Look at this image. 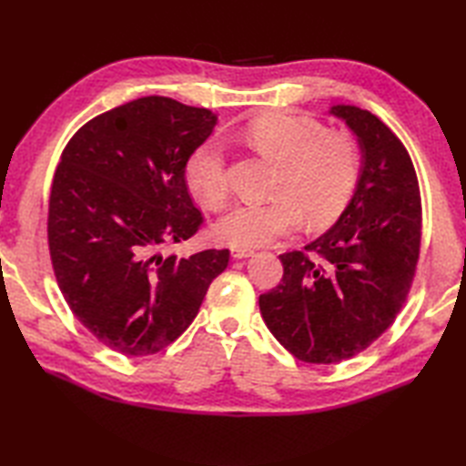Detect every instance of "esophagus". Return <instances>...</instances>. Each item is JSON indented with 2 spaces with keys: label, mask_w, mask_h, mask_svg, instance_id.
Listing matches in <instances>:
<instances>
[{
  "label": "esophagus",
  "mask_w": 466,
  "mask_h": 466,
  "mask_svg": "<svg viewBox=\"0 0 466 466\" xmlns=\"http://www.w3.org/2000/svg\"><path fill=\"white\" fill-rule=\"evenodd\" d=\"M232 258H248V256L254 254L252 248H244V246H232L230 248Z\"/></svg>",
  "instance_id": "obj_1"
}]
</instances>
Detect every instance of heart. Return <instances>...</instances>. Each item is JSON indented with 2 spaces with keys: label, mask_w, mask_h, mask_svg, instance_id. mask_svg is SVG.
I'll list each match as a JSON object with an SVG mask.
<instances>
[{
  "label": "heart",
  "mask_w": 466,
  "mask_h": 466,
  "mask_svg": "<svg viewBox=\"0 0 466 466\" xmlns=\"http://www.w3.org/2000/svg\"><path fill=\"white\" fill-rule=\"evenodd\" d=\"M246 137L280 166L276 192L266 202H238L214 224L216 240L230 246H262L300 226H326L349 206L360 176V152L346 132H326L312 117L268 114L254 120ZM186 184L202 204L220 208L228 198L222 146L200 144L187 157Z\"/></svg>",
  "instance_id": "heart-1"
}]
</instances>
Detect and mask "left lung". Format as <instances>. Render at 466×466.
Returning <instances> with one entry per match:
<instances>
[{
  "mask_svg": "<svg viewBox=\"0 0 466 466\" xmlns=\"http://www.w3.org/2000/svg\"><path fill=\"white\" fill-rule=\"evenodd\" d=\"M362 162L349 206L304 250L280 256L282 280L260 294V314L299 360L334 364L359 354L400 312L420 252V192L407 147L369 110L332 106Z\"/></svg>",
  "mask_w": 466,
  "mask_h": 466,
  "instance_id": "1",
  "label": "left lung"
}]
</instances>
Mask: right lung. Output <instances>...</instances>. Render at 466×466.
Wrapping results in <instances>:
<instances>
[{
  "label": "right lung",
  "mask_w": 466,
  "mask_h": 466,
  "mask_svg": "<svg viewBox=\"0 0 466 466\" xmlns=\"http://www.w3.org/2000/svg\"><path fill=\"white\" fill-rule=\"evenodd\" d=\"M216 122L206 107L140 97L82 126L57 164L47 214L56 280L76 319L116 352L172 344L226 270L228 250L162 254L202 224L186 164Z\"/></svg>",
  "instance_id": "add662e5"
}]
</instances>
